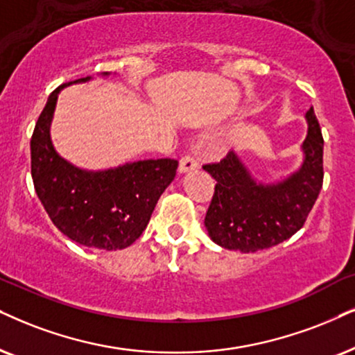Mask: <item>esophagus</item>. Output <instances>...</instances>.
Returning a JSON list of instances; mask_svg holds the SVG:
<instances>
[{
    "instance_id": "1",
    "label": "esophagus",
    "mask_w": 355,
    "mask_h": 355,
    "mask_svg": "<svg viewBox=\"0 0 355 355\" xmlns=\"http://www.w3.org/2000/svg\"><path fill=\"white\" fill-rule=\"evenodd\" d=\"M196 168H200V164L195 157H191V155L182 157L180 165H178V172L188 173V172H193V170H196Z\"/></svg>"
}]
</instances>
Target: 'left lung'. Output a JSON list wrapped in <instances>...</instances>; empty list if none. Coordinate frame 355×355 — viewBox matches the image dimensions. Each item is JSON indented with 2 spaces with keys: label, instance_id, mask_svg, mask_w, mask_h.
Returning a JSON list of instances; mask_svg holds the SVG:
<instances>
[{
  "label": "left lung",
  "instance_id": "8db88e82",
  "mask_svg": "<svg viewBox=\"0 0 355 355\" xmlns=\"http://www.w3.org/2000/svg\"><path fill=\"white\" fill-rule=\"evenodd\" d=\"M304 119L308 134L302 144L303 160L282 180H257L234 150L221 162L205 165L216 180L205 218L211 241L249 254L273 248L302 230L322 187L324 144L313 106Z\"/></svg>",
  "mask_w": 355,
  "mask_h": 355
}]
</instances>
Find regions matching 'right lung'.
I'll return each instance as SVG.
<instances>
[{
    "mask_svg": "<svg viewBox=\"0 0 355 355\" xmlns=\"http://www.w3.org/2000/svg\"><path fill=\"white\" fill-rule=\"evenodd\" d=\"M89 80L64 83L51 93L31 139V173L40 203L58 231L85 248L119 250L146 230L160 195L175 178L178 162L149 159L87 170L58 154L51 137L58 93Z\"/></svg>",
    "mask_w": 355,
    "mask_h": 355,
    "instance_id": "right-lung-1",
    "label": "right lung"
}]
</instances>
